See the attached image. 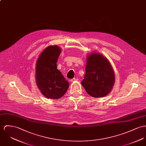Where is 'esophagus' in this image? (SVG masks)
<instances>
[{"mask_svg":"<svg viewBox=\"0 0 146 146\" xmlns=\"http://www.w3.org/2000/svg\"><path fill=\"white\" fill-rule=\"evenodd\" d=\"M78 78H74L70 79V81H71L72 82H76V81H78Z\"/></svg>","mask_w":146,"mask_h":146,"instance_id":"1","label":"esophagus"}]
</instances>
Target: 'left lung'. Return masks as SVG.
I'll list each match as a JSON object with an SVG mask.
<instances>
[{
	"label": "left lung",
	"mask_w": 146,
	"mask_h": 146,
	"mask_svg": "<svg viewBox=\"0 0 146 146\" xmlns=\"http://www.w3.org/2000/svg\"><path fill=\"white\" fill-rule=\"evenodd\" d=\"M114 82V72L107 58L99 53L89 54L81 83L88 94L95 98L105 97L112 90Z\"/></svg>",
	"instance_id": "1"
}]
</instances>
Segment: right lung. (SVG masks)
<instances>
[{"label":"right lung","mask_w":146,"mask_h":146,"mask_svg":"<svg viewBox=\"0 0 146 146\" xmlns=\"http://www.w3.org/2000/svg\"><path fill=\"white\" fill-rule=\"evenodd\" d=\"M60 52L61 48L58 45L48 46L36 63L35 82L38 89L47 98L59 99L69 87L68 82L56 67Z\"/></svg>","instance_id":"1"}]
</instances>
